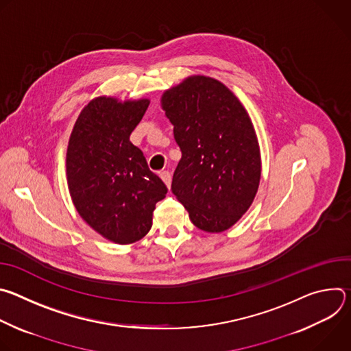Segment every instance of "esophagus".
I'll list each match as a JSON object with an SVG mask.
<instances>
[{"label": "esophagus", "instance_id": "obj_1", "mask_svg": "<svg viewBox=\"0 0 351 351\" xmlns=\"http://www.w3.org/2000/svg\"><path fill=\"white\" fill-rule=\"evenodd\" d=\"M160 176H161V179L164 180V183H165L168 187H171V182H172L171 173H169L168 171H162V172H160Z\"/></svg>", "mask_w": 351, "mask_h": 351}]
</instances>
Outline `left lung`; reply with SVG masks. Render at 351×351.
Masks as SVG:
<instances>
[{
  "instance_id": "obj_1",
  "label": "left lung",
  "mask_w": 351,
  "mask_h": 351,
  "mask_svg": "<svg viewBox=\"0 0 351 351\" xmlns=\"http://www.w3.org/2000/svg\"><path fill=\"white\" fill-rule=\"evenodd\" d=\"M161 104L182 152L172 193L198 229H229L252 206L260 184L252 119L223 83L207 76L184 79L162 94Z\"/></svg>"
}]
</instances>
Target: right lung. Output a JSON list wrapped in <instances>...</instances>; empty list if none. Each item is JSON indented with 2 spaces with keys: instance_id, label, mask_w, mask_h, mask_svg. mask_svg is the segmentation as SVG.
I'll return each mask as SVG.
<instances>
[{
  "instance_id": "right-lung-1",
  "label": "right lung",
  "mask_w": 351,
  "mask_h": 351,
  "mask_svg": "<svg viewBox=\"0 0 351 351\" xmlns=\"http://www.w3.org/2000/svg\"><path fill=\"white\" fill-rule=\"evenodd\" d=\"M148 104L147 98L121 103L97 97L82 110L69 137L66 176L76 211L97 233L118 244L148 233L156 204L168 193L129 140Z\"/></svg>"
}]
</instances>
